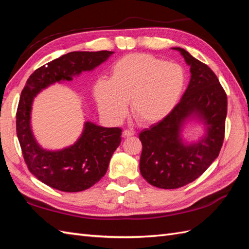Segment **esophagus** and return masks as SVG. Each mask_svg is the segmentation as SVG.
<instances>
[{"instance_id": "1", "label": "esophagus", "mask_w": 249, "mask_h": 249, "mask_svg": "<svg viewBox=\"0 0 249 249\" xmlns=\"http://www.w3.org/2000/svg\"><path fill=\"white\" fill-rule=\"evenodd\" d=\"M134 135H135V131L131 130V129H125L123 131V137H124V138H127V137H131V136H134Z\"/></svg>"}]
</instances>
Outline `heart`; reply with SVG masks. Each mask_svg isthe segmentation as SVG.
<instances>
[{"label":"heart","instance_id":"obj_1","mask_svg":"<svg viewBox=\"0 0 249 249\" xmlns=\"http://www.w3.org/2000/svg\"><path fill=\"white\" fill-rule=\"evenodd\" d=\"M184 68L149 54H129L114 63L111 80L99 79L95 98L108 119L119 122L127 112L142 124L165 120L177 107L186 86Z\"/></svg>","mask_w":249,"mask_h":249}]
</instances>
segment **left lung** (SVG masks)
I'll return each instance as SVG.
<instances>
[{
  "label": "left lung",
  "mask_w": 249,
  "mask_h": 249,
  "mask_svg": "<svg viewBox=\"0 0 249 249\" xmlns=\"http://www.w3.org/2000/svg\"><path fill=\"white\" fill-rule=\"evenodd\" d=\"M190 67L186 91L165 120L140 133V172L158 188L183 187L198 178L217 158L225 137L227 95L211 68L183 48H173ZM195 119L205 127L200 140L187 142L182 128Z\"/></svg>",
  "instance_id": "1"
}]
</instances>
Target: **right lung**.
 <instances>
[{"mask_svg": "<svg viewBox=\"0 0 249 249\" xmlns=\"http://www.w3.org/2000/svg\"><path fill=\"white\" fill-rule=\"evenodd\" d=\"M112 53L106 50L70 52L36 70L21 92L16 125L24 161L34 177L52 188L77 193L97 183L107 172L111 156L121 143L122 129L103 127L88 121L75 143L61 150H46L32 130L34 98L51 84L71 81L82 71H93Z\"/></svg>", "mask_w": 249, "mask_h": 249, "instance_id": "right-lung-1", "label": "right lung"}]
</instances>
